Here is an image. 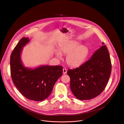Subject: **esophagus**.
<instances>
[{
	"mask_svg": "<svg viewBox=\"0 0 124 124\" xmlns=\"http://www.w3.org/2000/svg\"><path fill=\"white\" fill-rule=\"evenodd\" d=\"M63 72L64 74H66L67 73V70H66L65 68H64L63 69Z\"/></svg>",
	"mask_w": 124,
	"mask_h": 124,
	"instance_id": "obj_1",
	"label": "esophagus"
}]
</instances>
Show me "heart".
<instances>
[{
  "mask_svg": "<svg viewBox=\"0 0 124 124\" xmlns=\"http://www.w3.org/2000/svg\"><path fill=\"white\" fill-rule=\"evenodd\" d=\"M81 43L75 40L67 41L62 43L58 48V51H55L56 57L62 58V55H66L67 63L71 67H78L82 64L89 53L88 48Z\"/></svg>",
  "mask_w": 124,
  "mask_h": 124,
  "instance_id": "heart-1",
  "label": "heart"
}]
</instances>
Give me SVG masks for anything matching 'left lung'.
Returning <instances> with one entry per match:
<instances>
[{"mask_svg":"<svg viewBox=\"0 0 124 124\" xmlns=\"http://www.w3.org/2000/svg\"><path fill=\"white\" fill-rule=\"evenodd\" d=\"M91 58L79 67L69 69L70 88L78 99H93L102 92L109 80L112 65L109 52L104 43Z\"/></svg>","mask_w":124,"mask_h":124,"instance_id":"obj_1","label":"left lung"}]
</instances>
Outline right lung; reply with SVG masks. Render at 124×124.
<instances>
[{
    "instance_id": "right-lung-1",
    "label": "right lung",
    "mask_w": 124,
    "mask_h": 124,
    "mask_svg": "<svg viewBox=\"0 0 124 124\" xmlns=\"http://www.w3.org/2000/svg\"><path fill=\"white\" fill-rule=\"evenodd\" d=\"M30 40L22 38L11 53L10 73L14 84L27 99L42 101L49 95L55 83L63 73L62 66L40 65L35 68L26 67L21 60L23 47Z\"/></svg>"
}]
</instances>
